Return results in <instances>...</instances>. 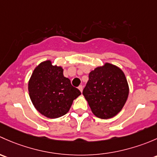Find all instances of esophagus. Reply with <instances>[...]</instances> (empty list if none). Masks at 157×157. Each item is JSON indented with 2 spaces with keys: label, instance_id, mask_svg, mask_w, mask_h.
<instances>
[{
  "label": "esophagus",
  "instance_id": "34e87169",
  "mask_svg": "<svg viewBox=\"0 0 157 157\" xmlns=\"http://www.w3.org/2000/svg\"><path fill=\"white\" fill-rule=\"evenodd\" d=\"M78 88V90H80L81 92H82V90H83V87H82V85H79Z\"/></svg>",
  "mask_w": 157,
  "mask_h": 157
}]
</instances>
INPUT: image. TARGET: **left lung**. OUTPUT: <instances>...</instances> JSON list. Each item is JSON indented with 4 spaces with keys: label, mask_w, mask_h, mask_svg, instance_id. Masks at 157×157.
Masks as SVG:
<instances>
[{
    "label": "left lung",
    "mask_w": 157,
    "mask_h": 157,
    "mask_svg": "<svg viewBox=\"0 0 157 157\" xmlns=\"http://www.w3.org/2000/svg\"><path fill=\"white\" fill-rule=\"evenodd\" d=\"M128 93V84L124 72L109 63L90 72L82 92L94 115L103 119L113 118L122 110Z\"/></svg>",
    "instance_id": "1"
}]
</instances>
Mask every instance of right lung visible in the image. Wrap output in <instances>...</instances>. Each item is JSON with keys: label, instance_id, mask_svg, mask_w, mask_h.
I'll list each match as a JSON object with an SVG mask.
<instances>
[{"label": "right lung", "instance_id": "obj_1", "mask_svg": "<svg viewBox=\"0 0 157 157\" xmlns=\"http://www.w3.org/2000/svg\"><path fill=\"white\" fill-rule=\"evenodd\" d=\"M29 94L35 109L43 116L56 119L69 112L72 102L81 94L63 75L61 67L51 60L35 67L29 81Z\"/></svg>", "mask_w": 157, "mask_h": 157}]
</instances>
